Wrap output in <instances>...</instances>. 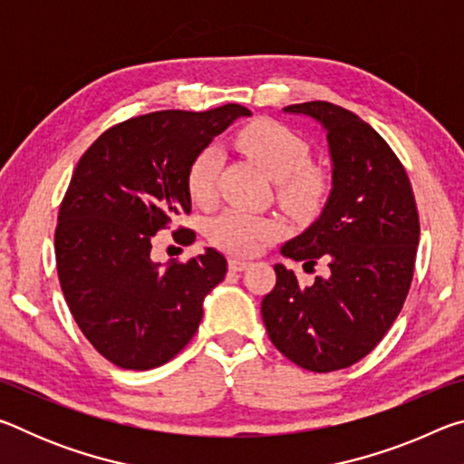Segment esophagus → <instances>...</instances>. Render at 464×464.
<instances>
[{"mask_svg": "<svg viewBox=\"0 0 464 464\" xmlns=\"http://www.w3.org/2000/svg\"><path fill=\"white\" fill-rule=\"evenodd\" d=\"M249 266L247 260H241V257H229V270L231 272H243Z\"/></svg>", "mask_w": 464, "mask_h": 464, "instance_id": "1", "label": "esophagus"}]
</instances>
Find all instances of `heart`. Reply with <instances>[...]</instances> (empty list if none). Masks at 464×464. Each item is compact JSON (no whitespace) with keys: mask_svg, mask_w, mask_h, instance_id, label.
Wrapping results in <instances>:
<instances>
[{"mask_svg":"<svg viewBox=\"0 0 464 464\" xmlns=\"http://www.w3.org/2000/svg\"><path fill=\"white\" fill-rule=\"evenodd\" d=\"M235 147L249 157L266 176L276 182L278 200L293 215H309L327 194L325 171L309 163L304 140L274 121H256L235 135ZM221 153L208 147L194 157L186 174V188L198 207H208L217 194V176ZM282 223L276 217L254 215L243 208H227L207 225V237L213 246L235 256H254L276 241Z\"/></svg>","mask_w":464,"mask_h":464,"instance_id":"heart-1","label":"heart"}]
</instances>
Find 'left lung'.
I'll use <instances>...</instances> for the list:
<instances>
[{"label":"left lung","mask_w":464,"mask_h":464,"mask_svg":"<svg viewBox=\"0 0 464 464\" xmlns=\"http://www.w3.org/2000/svg\"><path fill=\"white\" fill-rule=\"evenodd\" d=\"M285 112L304 114L327 132L334 188L324 213L280 254L319 260L325 276L298 285L282 264L262 301L272 343L304 371L348 368L374 350L410 293L420 243V217L407 171L379 132L329 102H304Z\"/></svg>","instance_id":"8db88e82"}]
</instances>
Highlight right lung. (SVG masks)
Masks as SVG:
<instances>
[{
  "label": "right lung",
  "mask_w": 464,
  "mask_h": 464,
  "mask_svg": "<svg viewBox=\"0 0 464 464\" xmlns=\"http://www.w3.org/2000/svg\"><path fill=\"white\" fill-rule=\"evenodd\" d=\"M161 110L114 124L82 155L59 208L54 256L61 290L82 334L127 371L166 364L192 340L202 301L227 274L207 247L188 262L151 260V239L192 208L186 174L194 157L239 116ZM178 241L190 246L192 229Z\"/></svg>",
  "instance_id": "right-lung-1"
}]
</instances>
